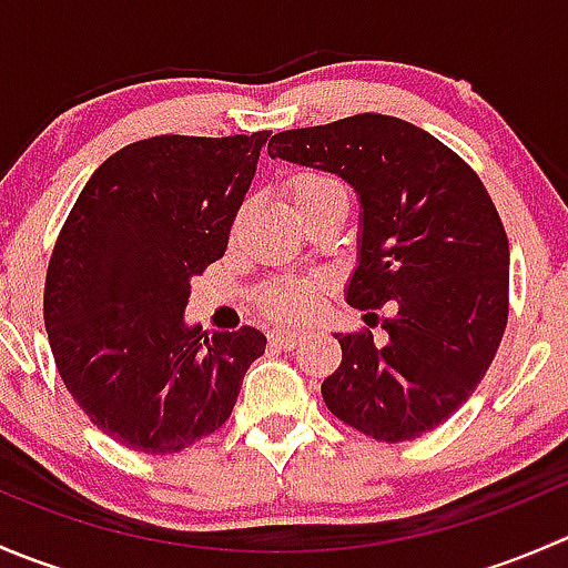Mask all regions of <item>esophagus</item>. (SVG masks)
<instances>
[{
  "mask_svg": "<svg viewBox=\"0 0 568 568\" xmlns=\"http://www.w3.org/2000/svg\"><path fill=\"white\" fill-rule=\"evenodd\" d=\"M305 335L302 329H288V326H272L268 329V343L280 348H294L300 343V337Z\"/></svg>",
  "mask_w": 568,
  "mask_h": 568,
  "instance_id": "obj_1",
  "label": "esophagus"
}]
</instances>
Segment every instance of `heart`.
<instances>
[{"mask_svg":"<svg viewBox=\"0 0 568 568\" xmlns=\"http://www.w3.org/2000/svg\"><path fill=\"white\" fill-rule=\"evenodd\" d=\"M343 186L329 175L321 173H300L291 178V197L294 205L307 203V200L329 197V194H341ZM318 296V283H291L280 285V288L266 291L263 296V305L268 307V313L280 318H305L313 311Z\"/></svg>","mask_w":568,"mask_h":568,"instance_id":"b5f03b06","label":"heart"}]
</instances>
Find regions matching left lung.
<instances>
[{
	"instance_id": "obj_1",
	"label": "left lung",
	"mask_w": 568,
	"mask_h": 568,
	"mask_svg": "<svg viewBox=\"0 0 568 568\" xmlns=\"http://www.w3.org/2000/svg\"><path fill=\"white\" fill-rule=\"evenodd\" d=\"M268 156L354 189L346 302L395 307L382 346L335 332L343 359L321 385L324 404L382 443L437 428L486 376L508 321V239L480 178L428 131L374 112L280 131Z\"/></svg>"
}]
</instances>
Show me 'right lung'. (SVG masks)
Here are the masks:
<instances>
[{"label":"right lung","instance_id":"1","mask_svg":"<svg viewBox=\"0 0 568 568\" xmlns=\"http://www.w3.org/2000/svg\"><path fill=\"white\" fill-rule=\"evenodd\" d=\"M272 131L151 136L84 183L45 274L57 371L84 415L140 454H178L231 417L263 352L255 326L211 332L183 311L225 255Z\"/></svg>","mask_w":568,"mask_h":568}]
</instances>
